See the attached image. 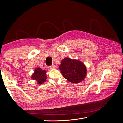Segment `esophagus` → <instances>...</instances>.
Returning a JSON list of instances; mask_svg holds the SVG:
<instances>
[{
  "mask_svg": "<svg viewBox=\"0 0 123 123\" xmlns=\"http://www.w3.org/2000/svg\"><path fill=\"white\" fill-rule=\"evenodd\" d=\"M56 67L55 65H52V66H51L50 67V68L51 69H55Z\"/></svg>",
  "mask_w": 123,
  "mask_h": 123,
  "instance_id": "obj_1",
  "label": "esophagus"
}]
</instances>
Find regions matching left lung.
I'll return each mask as SVG.
<instances>
[{
	"label": "left lung",
	"mask_w": 123,
	"mask_h": 123,
	"mask_svg": "<svg viewBox=\"0 0 123 123\" xmlns=\"http://www.w3.org/2000/svg\"><path fill=\"white\" fill-rule=\"evenodd\" d=\"M62 75L70 82L80 83L87 76V68L84 63L75 59L65 57L59 66Z\"/></svg>",
	"instance_id": "obj_1"
}]
</instances>
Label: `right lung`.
Here are the masks:
<instances>
[{
  "label": "right lung",
  "mask_w": 123,
  "mask_h": 123,
  "mask_svg": "<svg viewBox=\"0 0 123 123\" xmlns=\"http://www.w3.org/2000/svg\"><path fill=\"white\" fill-rule=\"evenodd\" d=\"M31 79L37 82L38 85H41L45 82L47 79L46 71L42 70L40 68H37L32 74Z\"/></svg>",
  "instance_id": "right-lung-1"
}]
</instances>
